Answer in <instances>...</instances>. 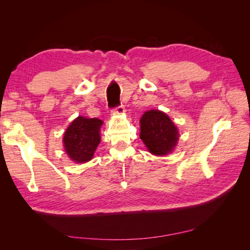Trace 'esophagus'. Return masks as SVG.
<instances>
[{"label": "esophagus", "instance_id": "esophagus-1", "mask_svg": "<svg viewBox=\"0 0 250 250\" xmlns=\"http://www.w3.org/2000/svg\"><path fill=\"white\" fill-rule=\"evenodd\" d=\"M124 111H125V108H124V106L123 105H119L118 107H116V108H113L112 110H111V112L113 113V115H116V113H124Z\"/></svg>", "mask_w": 250, "mask_h": 250}]
</instances>
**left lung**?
<instances>
[{
  "label": "left lung",
  "mask_w": 250,
  "mask_h": 250,
  "mask_svg": "<svg viewBox=\"0 0 250 250\" xmlns=\"http://www.w3.org/2000/svg\"><path fill=\"white\" fill-rule=\"evenodd\" d=\"M140 138L154 155H167L175 148L179 133L171 119L161 110L151 109L140 120Z\"/></svg>",
  "instance_id": "left-lung-1"
}]
</instances>
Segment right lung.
Segmentation results:
<instances>
[{
	"mask_svg": "<svg viewBox=\"0 0 250 250\" xmlns=\"http://www.w3.org/2000/svg\"><path fill=\"white\" fill-rule=\"evenodd\" d=\"M103 121L78 117L67 127L63 134V146L66 154L75 163H86L94 156L101 141L100 128Z\"/></svg>",
	"mask_w": 250,
	"mask_h": 250,
	"instance_id": "1",
	"label": "right lung"
}]
</instances>
